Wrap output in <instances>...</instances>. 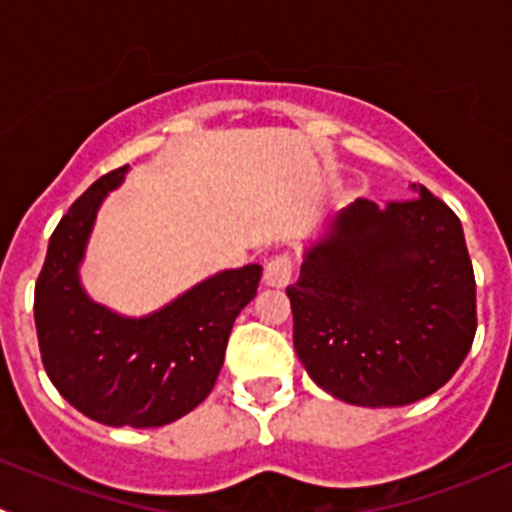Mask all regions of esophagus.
I'll return each instance as SVG.
<instances>
[{
    "label": "esophagus",
    "instance_id": "1",
    "mask_svg": "<svg viewBox=\"0 0 512 512\" xmlns=\"http://www.w3.org/2000/svg\"><path fill=\"white\" fill-rule=\"evenodd\" d=\"M294 262L289 255H277L267 262L265 267V285L267 287H287L292 282Z\"/></svg>",
    "mask_w": 512,
    "mask_h": 512
}]
</instances>
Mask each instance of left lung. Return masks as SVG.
Masks as SVG:
<instances>
[{
	"label": "left lung",
	"mask_w": 512,
	"mask_h": 512,
	"mask_svg": "<svg viewBox=\"0 0 512 512\" xmlns=\"http://www.w3.org/2000/svg\"><path fill=\"white\" fill-rule=\"evenodd\" d=\"M416 198H359L304 247L287 287L294 352L314 384L354 406H406L441 389L476 337V277L461 220Z\"/></svg>",
	"instance_id": "1"
}]
</instances>
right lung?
Here are the masks:
<instances>
[{
    "instance_id": "right-lung-1",
    "label": "right lung",
    "mask_w": 512,
    "mask_h": 512,
    "mask_svg": "<svg viewBox=\"0 0 512 512\" xmlns=\"http://www.w3.org/2000/svg\"><path fill=\"white\" fill-rule=\"evenodd\" d=\"M126 173L128 165L101 175L56 225L36 280L34 322L46 374L74 409L106 426L156 428L213 391L262 267L215 272L143 317L94 302L81 285V262L98 208Z\"/></svg>"
}]
</instances>
